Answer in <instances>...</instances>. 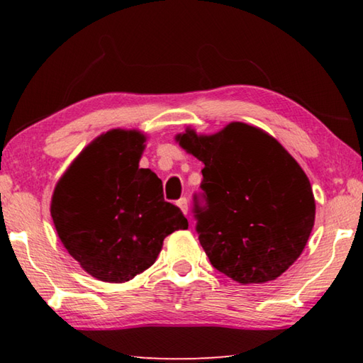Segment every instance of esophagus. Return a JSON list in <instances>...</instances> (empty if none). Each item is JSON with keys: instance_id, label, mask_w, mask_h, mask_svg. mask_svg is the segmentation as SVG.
<instances>
[{"instance_id": "esophagus-1", "label": "esophagus", "mask_w": 363, "mask_h": 363, "mask_svg": "<svg viewBox=\"0 0 363 363\" xmlns=\"http://www.w3.org/2000/svg\"><path fill=\"white\" fill-rule=\"evenodd\" d=\"M177 206L181 208L184 214H187V211H189V201H187L186 196H182V199L177 200Z\"/></svg>"}]
</instances>
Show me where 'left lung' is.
<instances>
[{"label":"left lung","instance_id":"left-lung-1","mask_svg":"<svg viewBox=\"0 0 363 363\" xmlns=\"http://www.w3.org/2000/svg\"><path fill=\"white\" fill-rule=\"evenodd\" d=\"M201 169L194 195L195 230L214 269L238 284L280 277L298 259L314 227L311 182L277 140L230 123L213 136H177Z\"/></svg>","mask_w":363,"mask_h":363}]
</instances>
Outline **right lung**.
Masks as SVG:
<instances>
[{"label": "right lung", "instance_id": "add662e5", "mask_svg": "<svg viewBox=\"0 0 363 363\" xmlns=\"http://www.w3.org/2000/svg\"><path fill=\"white\" fill-rule=\"evenodd\" d=\"M145 138L113 130L79 153L60 177L51 216L64 247L86 272L121 284L150 267L169 233L187 229L164 201L160 177L139 168Z\"/></svg>", "mask_w": 363, "mask_h": 363}]
</instances>
